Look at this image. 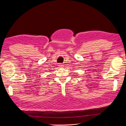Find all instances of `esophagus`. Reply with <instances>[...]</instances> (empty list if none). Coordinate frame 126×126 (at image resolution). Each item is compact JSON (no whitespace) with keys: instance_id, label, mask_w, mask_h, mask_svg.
Here are the masks:
<instances>
[{"instance_id":"1","label":"esophagus","mask_w":126,"mask_h":126,"mask_svg":"<svg viewBox=\"0 0 126 126\" xmlns=\"http://www.w3.org/2000/svg\"><path fill=\"white\" fill-rule=\"evenodd\" d=\"M59 67H63V65H62V64H59Z\"/></svg>"}]
</instances>
